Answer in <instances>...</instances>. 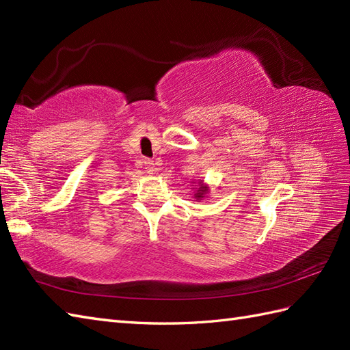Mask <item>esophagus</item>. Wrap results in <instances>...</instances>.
Returning <instances> with one entry per match:
<instances>
[{
	"instance_id": "34e87169",
	"label": "esophagus",
	"mask_w": 350,
	"mask_h": 350,
	"mask_svg": "<svg viewBox=\"0 0 350 350\" xmlns=\"http://www.w3.org/2000/svg\"><path fill=\"white\" fill-rule=\"evenodd\" d=\"M144 167H146L147 173H150V174H153L156 171V163L152 159H144Z\"/></svg>"
}]
</instances>
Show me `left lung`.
Wrapping results in <instances>:
<instances>
[{
  "label": "left lung",
  "instance_id": "8db88e82",
  "mask_svg": "<svg viewBox=\"0 0 350 350\" xmlns=\"http://www.w3.org/2000/svg\"><path fill=\"white\" fill-rule=\"evenodd\" d=\"M196 183V182H194ZM196 194H194V198L197 200V202H202V200L209 194V185H206L204 180H198V185H196Z\"/></svg>",
  "mask_w": 350,
  "mask_h": 350
}]
</instances>
